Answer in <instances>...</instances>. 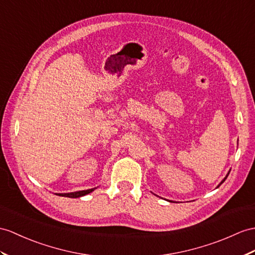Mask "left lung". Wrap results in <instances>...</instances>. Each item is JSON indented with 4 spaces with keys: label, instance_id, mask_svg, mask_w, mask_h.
Listing matches in <instances>:
<instances>
[{
    "label": "left lung",
    "instance_id": "obj_1",
    "mask_svg": "<svg viewBox=\"0 0 255 255\" xmlns=\"http://www.w3.org/2000/svg\"><path fill=\"white\" fill-rule=\"evenodd\" d=\"M229 172H231V171H229ZM228 174H229V173H227V175H226V177H225V178H224V179H223V181H222V182H221V184H223V183H224V182H225V179H226V178H227V176H228ZM221 184H220V185H221ZM220 185H219V186H220ZM219 186H217V187H219Z\"/></svg>",
    "mask_w": 255,
    "mask_h": 255
}]
</instances>
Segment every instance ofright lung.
<instances>
[{
  "label": "right lung",
  "mask_w": 255,
  "mask_h": 255,
  "mask_svg": "<svg viewBox=\"0 0 255 255\" xmlns=\"http://www.w3.org/2000/svg\"><path fill=\"white\" fill-rule=\"evenodd\" d=\"M96 188H92V189H88V190H80V191H74V192H68V194H56L61 197H68V198H79L90 194L93 190Z\"/></svg>",
  "instance_id": "obj_1"
}]
</instances>
